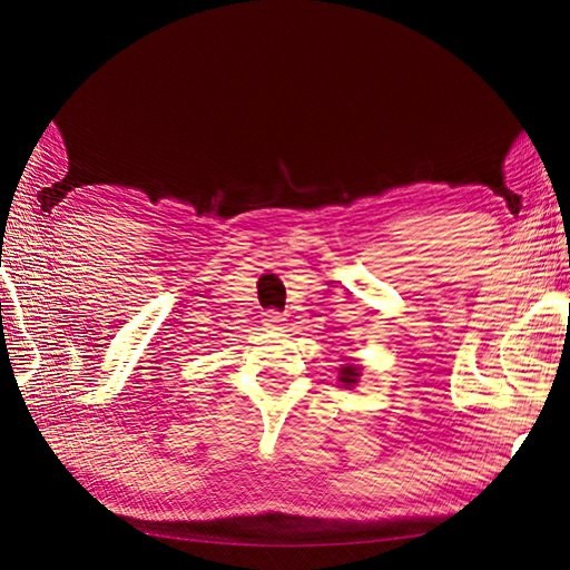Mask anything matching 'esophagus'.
Returning a JSON list of instances; mask_svg holds the SVG:
<instances>
[{
    "label": "esophagus",
    "mask_w": 570,
    "mask_h": 570,
    "mask_svg": "<svg viewBox=\"0 0 570 570\" xmlns=\"http://www.w3.org/2000/svg\"><path fill=\"white\" fill-rule=\"evenodd\" d=\"M285 320H283V314L277 312V309H268V312H263V324L265 326H271V328H275V326H281Z\"/></svg>",
    "instance_id": "1"
}]
</instances>
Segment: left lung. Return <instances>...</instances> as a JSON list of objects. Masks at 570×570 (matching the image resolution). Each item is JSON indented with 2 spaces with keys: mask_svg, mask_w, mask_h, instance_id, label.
Returning a JSON list of instances; mask_svg holds the SVG:
<instances>
[{
  "mask_svg": "<svg viewBox=\"0 0 570 570\" xmlns=\"http://www.w3.org/2000/svg\"><path fill=\"white\" fill-rule=\"evenodd\" d=\"M358 368H356V365H344V368H341V375H338V381L341 383H344V385H353V383H356L358 381Z\"/></svg>",
  "mask_w": 570,
  "mask_h": 570,
  "instance_id": "8db88e82",
  "label": "left lung"
}]
</instances>
